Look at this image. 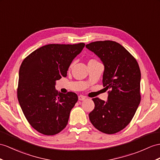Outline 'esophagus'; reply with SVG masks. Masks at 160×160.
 Segmentation results:
<instances>
[{
	"instance_id": "1",
	"label": "esophagus",
	"mask_w": 160,
	"mask_h": 160,
	"mask_svg": "<svg viewBox=\"0 0 160 160\" xmlns=\"http://www.w3.org/2000/svg\"><path fill=\"white\" fill-rule=\"evenodd\" d=\"M79 100H84L85 98V96H82V95H80V96H79Z\"/></svg>"
}]
</instances>
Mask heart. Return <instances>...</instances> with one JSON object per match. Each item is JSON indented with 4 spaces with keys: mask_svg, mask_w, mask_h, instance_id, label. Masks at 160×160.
<instances>
[{
    "mask_svg": "<svg viewBox=\"0 0 160 160\" xmlns=\"http://www.w3.org/2000/svg\"><path fill=\"white\" fill-rule=\"evenodd\" d=\"M93 61H96V60H89V62H88V63L89 62H93ZM73 64H74V62H72V63H71V66H70V67H72V66H73Z\"/></svg>",
    "mask_w": 160,
    "mask_h": 160,
    "instance_id": "heart-1",
    "label": "heart"
}]
</instances>
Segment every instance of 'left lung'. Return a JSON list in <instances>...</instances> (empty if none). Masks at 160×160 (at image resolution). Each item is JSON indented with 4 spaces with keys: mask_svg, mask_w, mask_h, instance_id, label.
I'll return each mask as SVG.
<instances>
[{
    "mask_svg": "<svg viewBox=\"0 0 160 160\" xmlns=\"http://www.w3.org/2000/svg\"><path fill=\"white\" fill-rule=\"evenodd\" d=\"M85 47L102 62L103 86L107 90L109 89L107 101L92 99L95 107L89 112V120L103 133H117L129 124L141 102L139 66L135 58L115 41H96Z\"/></svg>",
    "mask_w": 160,
    "mask_h": 160,
    "instance_id": "8db88e82",
    "label": "left lung"
}]
</instances>
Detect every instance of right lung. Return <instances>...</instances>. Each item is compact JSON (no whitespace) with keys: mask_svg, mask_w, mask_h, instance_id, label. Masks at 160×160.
I'll list each match as a JSON object with an SVG mask.
<instances>
[{"mask_svg":"<svg viewBox=\"0 0 160 160\" xmlns=\"http://www.w3.org/2000/svg\"><path fill=\"white\" fill-rule=\"evenodd\" d=\"M85 47L49 44L34 51L19 68L18 98L26 119L45 135L59 133L67 126L78 100L75 93L56 90L57 80L67 77L71 62Z\"/></svg>","mask_w":160,"mask_h":160,"instance_id":"right-lung-1","label":"right lung"}]
</instances>
